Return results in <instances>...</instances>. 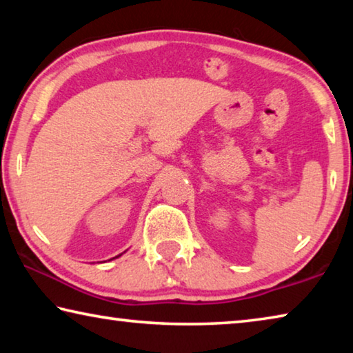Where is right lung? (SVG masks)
Instances as JSON below:
<instances>
[{
	"label": "right lung",
	"instance_id": "add662e5",
	"mask_svg": "<svg viewBox=\"0 0 353 353\" xmlns=\"http://www.w3.org/2000/svg\"><path fill=\"white\" fill-rule=\"evenodd\" d=\"M123 254H119V255H117V256H113V259H118V256H121ZM113 259H110V260H113Z\"/></svg>",
	"mask_w": 353,
	"mask_h": 353
}]
</instances>
